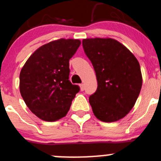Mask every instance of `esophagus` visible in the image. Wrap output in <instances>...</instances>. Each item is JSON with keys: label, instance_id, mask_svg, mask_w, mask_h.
<instances>
[{"label": "esophagus", "instance_id": "34e87169", "mask_svg": "<svg viewBox=\"0 0 161 161\" xmlns=\"http://www.w3.org/2000/svg\"><path fill=\"white\" fill-rule=\"evenodd\" d=\"M80 90L81 91H84V84H80Z\"/></svg>", "mask_w": 161, "mask_h": 161}]
</instances>
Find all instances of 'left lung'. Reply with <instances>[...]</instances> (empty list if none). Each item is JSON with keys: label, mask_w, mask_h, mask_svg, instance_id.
<instances>
[{"label": "left lung", "mask_w": 161, "mask_h": 161, "mask_svg": "<svg viewBox=\"0 0 161 161\" xmlns=\"http://www.w3.org/2000/svg\"><path fill=\"white\" fill-rule=\"evenodd\" d=\"M92 62L98 87L89 97L94 114L103 122L125 117L134 106L141 91V68L135 55L111 38H90L82 41Z\"/></svg>", "instance_id": "left-lung-1"}]
</instances>
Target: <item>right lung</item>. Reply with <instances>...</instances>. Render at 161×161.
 <instances>
[{
	"label": "right lung",
	"mask_w": 161,
	"mask_h": 161,
	"mask_svg": "<svg viewBox=\"0 0 161 161\" xmlns=\"http://www.w3.org/2000/svg\"><path fill=\"white\" fill-rule=\"evenodd\" d=\"M80 45L79 40L51 41L35 51L22 68L19 89L33 114L45 121L67 114L80 87L69 80V59Z\"/></svg>",
	"instance_id": "add662e5"
}]
</instances>
